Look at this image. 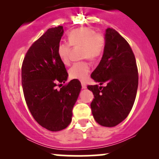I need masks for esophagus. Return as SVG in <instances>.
<instances>
[{
    "label": "esophagus",
    "mask_w": 159,
    "mask_h": 159,
    "mask_svg": "<svg viewBox=\"0 0 159 159\" xmlns=\"http://www.w3.org/2000/svg\"><path fill=\"white\" fill-rule=\"evenodd\" d=\"M81 86H82V88L83 89L87 88V84H86L85 82H81Z\"/></svg>",
    "instance_id": "1"
}]
</instances>
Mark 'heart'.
Listing matches in <instances>:
<instances>
[{
    "label": "heart",
    "instance_id": "b5f03b06",
    "mask_svg": "<svg viewBox=\"0 0 159 159\" xmlns=\"http://www.w3.org/2000/svg\"><path fill=\"white\" fill-rule=\"evenodd\" d=\"M68 42H61L57 45V54L62 63L65 65L70 63L71 46H82V57L91 61L98 59L103 54L105 47V36L96 34L92 28L79 27L71 30L68 36ZM90 72L88 62L82 61L75 63L69 69V76L72 79L85 81Z\"/></svg>",
    "mask_w": 159,
    "mask_h": 159
}]
</instances>
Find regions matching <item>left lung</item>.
<instances>
[{
	"label": "left lung",
	"mask_w": 159,
	"mask_h": 159,
	"mask_svg": "<svg viewBox=\"0 0 159 159\" xmlns=\"http://www.w3.org/2000/svg\"><path fill=\"white\" fill-rule=\"evenodd\" d=\"M91 78L100 84L87 86L94 95L90 107L95 120L105 127L118 125L134 105L138 72L130 45L114 29L106 30L102 57Z\"/></svg>",
	"instance_id": "obj_1"
}]
</instances>
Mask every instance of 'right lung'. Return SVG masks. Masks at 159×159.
<instances>
[{
	"mask_svg": "<svg viewBox=\"0 0 159 159\" xmlns=\"http://www.w3.org/2000/svg\"><path fill=\"white\" fill-rule=\"evenodd\" d=\"M63 31V26L49 28L30 47L21 66V84L29 111L41 126L52 132L63 130L70 124L81 89L77 79L57 88L68 78L57 54Z\"/></svg>",
	"mask_w": 159,
	"mask_h": 159,
	"instance_id": "1",
	"label": "right lung"
}]
</instances>
